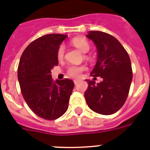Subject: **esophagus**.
I'll use <instances>...</instances> for the list:
<instances>
[{
	"instance_id": "esophagus-1",
	"label": "esophagus",
	"mask_w": 150,
	"mask_h": 150,
	"mask_svg": "<svg viewBox=\"0 0 150 150\" xmlns=\"http://www.w3.org/2000/svg\"><path fill=\"white\" fill-rule=\"evenodd\" d=\"M74 84H75V85H77L78 83H79V81H78V80H74Z\"/></svg>"
}]
</instances>
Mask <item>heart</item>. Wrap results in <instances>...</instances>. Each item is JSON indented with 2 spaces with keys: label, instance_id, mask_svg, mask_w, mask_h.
I'll return each instance as SVG.
<instances>
[{
  "label": "heart",
  "instance_id": "1",
  "mask_svg": "<svg viewBox=\"0 0 150 150\" xmlns=\"http://www.w3.org/2000/svg\"><path fill=\"white\" fill-rule=\"evenodd\" d=\"M71 43L75 47H76L79 51L83 52V53L88 52L90 49V45L88 42L83 38H74L71 40ZM64 46L62 45V46H59V48L58 49V51H57V57H58V59H62L64 56ZM83 70H84V67L73 65L68 68L67 74H68L69 76L73 78H79V76H81V73Z\"/></svg>",
  "mask_w": 150,
  "mask_h": 150
}]
</instances>
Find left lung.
<instances>
[{
	"label": "left lung",
	"mask_w": 150,
	"mask_h": 150,
	"mask_svg": "<svg viewBox=\"0 0 150 150\" xmlns=\"http://www.w3.org/2000/svg\"><path fill=\"white\" fill-rule=\"evenodd\" d=\"M86 38L96 46L98 59L91 76L102 81L88 82L85 98L90 109L102 115L115 113L125 104L132 81V63L126 50L113 36L107 33L88 31ZM96 79V78H95Z\"/></svg>",
	"instance_id": "1"
}]
</instances>
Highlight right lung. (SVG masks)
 Here are the masks:
<instances>
[{
	"mask_svg": "<svg viewBox=\"0 0 150 150\" xmlns=\"http://www.w3.org/2000/svg\"><path fill=\"white\" fill-rule=\"evenodd\" d=\"M67 35L50 34L38 38L26 47L20 58L18 79L22 96L37 116L53 120L68 108L74 86L71 79H52L51 70L59 64L57 51Z\"/></svg>",
	"mask_w": 150,
	"mask_h": 150,
	"instance_id": "1",
	"label": "right lung"
}]
</instances>
